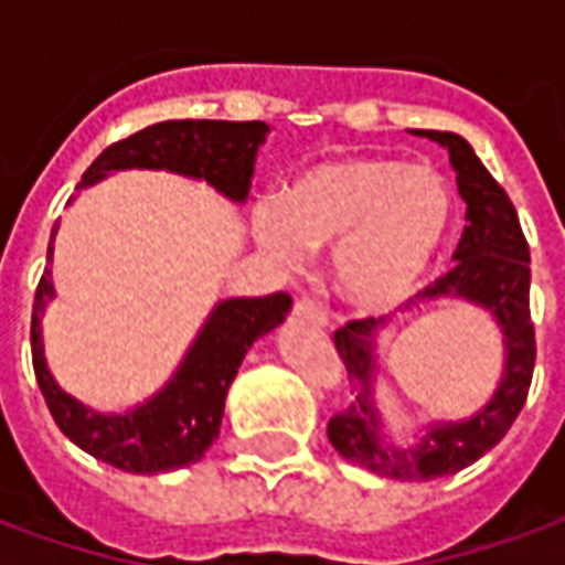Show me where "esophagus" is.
Returning <instances> with one entry per match:
<instances>
[{"label": "esophagus", "mask_w": 565, "mask_h": 565, "mask_svg": "<svg viewBox=\"0 0 565 565\" xmlns=\"http://www.w3.org/2000/svg\"><path fill=\"white\" fill-rule=\"evenodd\" d=\"M294 315L299 320H308V323H315V327H327V308L320 306L318 299H308V296L296 299Z\"/></svg>", "instance_id": "obj_1"}]
</instances>
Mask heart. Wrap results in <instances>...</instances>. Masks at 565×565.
<instances>
[{"label":"heart","mask_w":565,"mask_h":565,"mask_svg":"<svg viewBox=\"0 0 565 565\" xmlns=\"http://www.w3.org/2000/svg\"><path fill=\"white\" fill-rule=\"evenodd\" d=\"M448 178L420 162L354 153L315 162L281 202L254 211L263 247L299 263L308 247H332V278L351 302L391 308L417 294L454 223Z\"/></svg>","instance_id":"1"}]
</instances>
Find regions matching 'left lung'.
I'll use <instances>...</instances> for the list:
<instances>
[{"label": "left lung", "instance_id": "1", "mask_svg": "<svg viewBox=\"0 0 565 565\" xmlns=\"http://www.w3.org/2000/svg\"><path fill=\"white\" fill-rule=\"evenodd\" d=\"M415 136L448 148L450 166L457 172V190L466 202V230L454 250V266L424 287L412 299V306L438 296H457L487 308L497 318L505 339V369L490 403L481 412L457 424H429L415 448H396L384 441L381 415L372 403V339L387 320H351L342 330H335V351L348 369V379L360 384V393L356 403L330 417L327 436L344 460L396 481H429L454 475L484 457L509 433L514 417L521 415L535 366V330L530 320V247L509 193L487 172L484 162L475 157L472 145L457 132L415 129Z\"/></svg>", "mask_w": 565, "mask_h": 565}]
</instances>
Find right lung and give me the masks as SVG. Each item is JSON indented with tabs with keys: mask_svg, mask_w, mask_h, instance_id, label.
<instances>
[{
	"mask_svg": "<svg viewBox=\"0 0 565 565\" xmlns=\"http://www.w3.org/2000/svg\"><path fill=\"white\" fill-rule=\"evenodd\" d=\"M269 127L263 120H162L105 148L81 178L78 190L120 169H166L209 181L217 193L245 202L257 148ZM56 233V226H54ZM51 233V242H54ZM47 259L54 247L47 245ZM54 299L51 269H44L32 302V369L56 426L81 450L120 472L157 475L199 462L221 433L223 403L247 348L271 332L294 306L287 294L223 299L199 330L169 384L127 415H99L68 396L44 363L42 315Z\"/></svg>",
	"mask_w": 565,
	"mask_h": 565,
	"instance_id": "right-lung-1",
	"label": "right lung"
}]
</instances>
